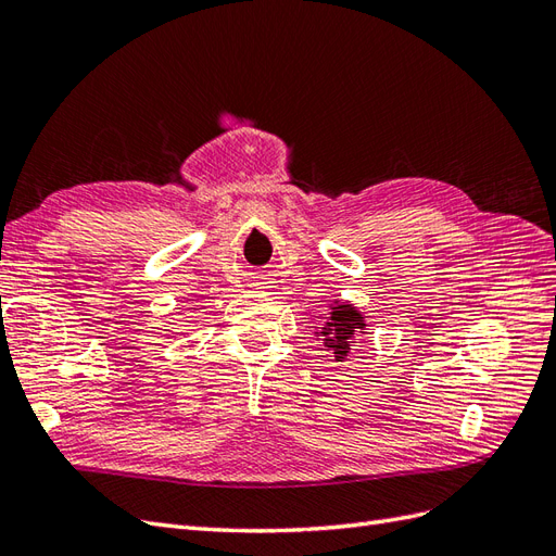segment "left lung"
Returning <instances> with one entry per match:
<instances>
[{"label": "left lung", "instance_id": "obj_1", "mask_svg": "<svg viewBox=\"0 0 556 556\" xmlns=\"http://www.w3.org/2000/svg\"><path fill=\"white\" fill-rule=\"evenodd\" d=\"M364 329L366 323L357 306L348 304V301H333V304H329V319L325 327L317 329L315 333L323 336L325 350L331 352L336 362H345L352 343H355L357 331L364 333Z\"/></svg>", "mask_w": 556, "mask_h": 556}]
</instances>
